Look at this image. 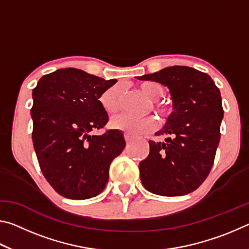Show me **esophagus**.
<instances>
[{
  "label": "esophagus",
  "mask_w": 249,
  "mask_h": 249,
  "mask_svg": "<svg viewBox=\"0 0 249 249\" xmlns=\"http://www.w3.org/2000/svg\"><path fill=\"white\" fill-rule=\"evenodd\" d=\"M124 136H125V141H126V142H127V144H128V142H132V137H130L128 134H125Z\"/></svg>",
  "instance_id": "obj_1"
}]
</instances>
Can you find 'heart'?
<instances>
[{
	"label": "heart",
	"instance_id": "b5f03b06",
	"mask_svg": "<svg viewBox=\"0 0 249 249\" xmlns=\"http://www.w3.org/2000/svg\"><path fill=\"white\" fill-rule=\"evenodd\" d=\"M142 93L154 101L153 108L159 115L166 116L169 114L170 108L168 105L157 102L158 100L165 95V88L161 83L155 81H144L138 84ZM123 86L122 84H114V86L105 89L101 93L99 101L102 108L107 114H114L122 107L123 100ZM111 125L113 128L124 130L132 136H140L146 134L156 127V122L153 116H132L128 114H120L112 119Z\"/></svg>",
	"mask_w": 249,
	"mask_h": 249
}]
</instances>
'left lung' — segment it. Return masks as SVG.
<instances>
[{"instance_id": "left-lung-1", "label": "left lung", "mask_w": 249, "mask_h": 249, "mask_svg": "<svg viewBox=\"0 0 249 249\" xmlns=\"http://www.w3.org/2000/svg\"><path fill=\"white\" fill-rule=\"evenodd\" d=\"M168 87L174 111L149 155L140 163L141 180L158 196H179L196 190L212 169L221 138V93L208 73L184 66L168 67L138 77Z\"/></svg>"}]
</instances>
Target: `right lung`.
<instances>
[{
    "instance_id": "right-lung-1",
    "label": "right lung",
    "mask_w": 249,
    "mask_h": 249,
    "mask_svg": "<svg viewBox=\"0 0 249 249\" xmlns=\"http://www.w3.org/2000/svg\"><path fill=\"white\" fill-rule=\"evenodd\" d=\"M116 81L67 68L41 77L33 90L34 148L46 180L62 196L84 200L100 195L112 160L124 149L120 130L91 135L108 122L99 98Z\"/></svg>"
}]
</instances>
